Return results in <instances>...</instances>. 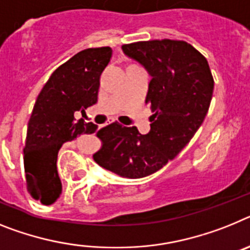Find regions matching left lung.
I'll list each match as a JSON object with an SVG mask.
<instances>
[{"instance_id": "obj_1", "label": "left lung", "mask_w": 250, "mask_h": 250, "mask_svg": "<svg viewBox=\"0 0 250 250\" xmlns=\"http://www.w3.org/2000/svg\"><path fill=\"white\" fill-rule=\"evenodd\" d=\"M122 50L152 78L146 97L151 129L141 134L117 122L102 128V147L93 158L119 176L141 179L162 168L194 137L209 110L214 79L205 56L186 41H138Z\"/></svg>"}]
</instances>
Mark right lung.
I'll return each mask as SVG.
<instances>
[{"instance_id": "right-lung-1", "label": "right lung", "mask_w": 250, "mask_h": 250, "mask_svg": "<svg viewBox=\"0 0 250 250\" xmlns=\"http://www.w3.org/2000/svg\"><path fill=\"white\" fill-rule=\"evenodd\" d=\"M110 58L109 46L75 54L51 74L36 99L27 125L23 166L29 194L44 205L55 203L62 194L56 160L62 143L98 128L83 119L75 121L74 114L97 103L99 78Z\"/></svg>"}]
</instances>
